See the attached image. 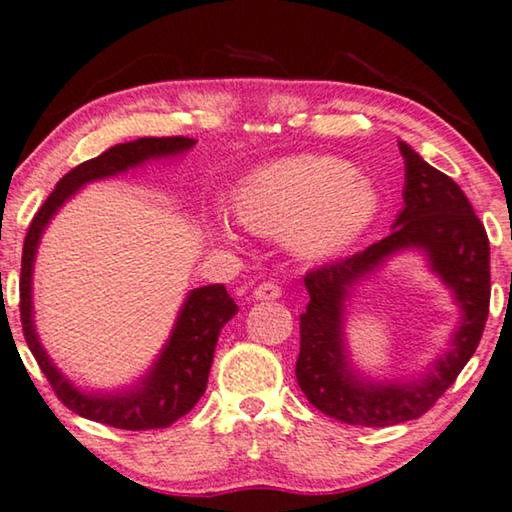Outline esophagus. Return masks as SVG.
<instances>
[{"instance_id": "obj_1", "label": "esophagus", "mask_w": 512, "mask_h": 512, "mask_svg": "<svg viewBox=\"0 0 512 512\" xmlns=\"http://www.w3.org/2000/svg\"><path fill=\"white\" fill-rule=\"evenodd\" d=\"M256 300H279L281 298V286L274 284V281H263L254 288Z\"/></svg>"}]
</instances>
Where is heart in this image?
<instances>
[{
  "label": "heart",
  "mask_w": 512,
  "mask_h": 512,
  "mask_svg": "<svg viewBox=\"0 0 512 512\" xmlns=\"http://www.w3.org/2000/svg\"><path fill=\"white\" fill-rule=\"evenodd\" d=\"M235 217L249 231L286 235L288 247L302 258H332L358 242L379 212V191L337 157H288L263 166L233 191ZM212 233L233 238L219 212Z\"/></svg>",
  "instance_id": "1"
}]
</instances>
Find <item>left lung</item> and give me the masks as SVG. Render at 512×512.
<instances>
[{
  "mask_svg": "<svg viewBox=\"0 0 512 512\" xmlns=\"http://www.w3.org/2000/svg\"><path fill=\"white\" fill-rule=\"evenodd\" d=\"M404 207L388 238L305 277L309 305L300 314L295 376L307 399L346 425L388 427L416 420L455 383L483 337L490 311V240L464 191L399 140ZM418 250L451 288L460 323L449 351L411 380L376 382L357 372L345 346V302L392 255Z\"/></svg>",
  "mask_w": 512,
  "mask_h": 512,
  "instance_id": "8db88e82",
  "label": "left lung"
}]
</instances>
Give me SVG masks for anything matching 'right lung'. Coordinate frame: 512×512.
<instances>
[{"label": "right lung", "mask_w": 512, "mask_h": 512, "mask_svg": "<svg viewBox=\"0 0 512 512\" xmlns=\"http://www.w3.org/2000/svg\"><path fill=\"white\" fill-rule=\"evenodd\" d=\"M194 145V138L170 136L138 138L131 140V143L110 147V150L99 154L96 159L85 161V164L69 170L57 182L55 191L46 198L41 210L36 212L32 226L27 231L20 268L22 332H25L27 346L36 362H39L41 372L46 374V379L53 385L55 395L62 399L64 406H69L73 413L87 420L138 432V429L168 427L177 418L187 416L198 399L203 397L219 332L238 314V305L226 293L224 284L194 288V291H189L187 300L182 302V309L175 318L168 342L161 348L159 358L147 369L143 379L124 390H83L59 372L55 362L50 360L48 351L43 348L34 325L32 274L41 235L46 233L50 219L59 212V207L69 201L71 196H76L85 184L117 177L131 168L147 164V161L180 157V154L189 152Z\"/></svg>", "instance_id": "1"}]
</instances>
